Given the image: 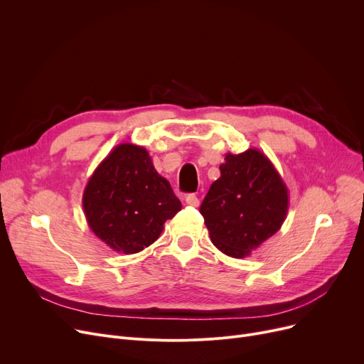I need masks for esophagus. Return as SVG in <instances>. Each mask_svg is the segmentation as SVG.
<instances>
[{
  "label": "esophagus",
  "mask_w": 364,
  "mask_h": 364,
  "mask_svg": "<svg viewBox=\"0 0 364 364\" xmlns=\"http://www.w3.org/2000/svg\"><path fill=\"white\" fill-rule=\"evenodd\" d=\"M186 203H187V205H190V206H195V208H198V206L200 205V200L198 199V196H196V195H187V196H186Z\"/></svg>",
  "instance_id": "obj_1"
}]
</instances>
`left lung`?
<instances>
[{
	"label": "left lung",
	"instance_id": "left-lung-1",
	"mask_svg": "<svg viewBox=\"0 0 364 364\" xmlns=\"http://www.w3.org/2000/svg\"><path fill=\"white\" fill-rule=\"evenodd\" d=\"M200 205V214L218 250L233 258L250 257L280 230L289 208L288 187L258 149L227 153Z\"/></svg>",
	"mask_w": 364,
	"mask_h": 364
}]
</instances>
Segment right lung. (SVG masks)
<instances>
[{
    "mask_svg": "<svg viewBox=\"0 0 364 364\" xmlns=\"http://www.w3.org/2000/svg\"><path fill=\"white\" fill-rule=\"evenodd\" d=\"M82 208L91 232L113 251L128 255L155 242L181 202L158 174L149 151L122 143L92 172Z\"/></svg>",
    "mask_w": 364,
    "mask_h": 364,
    "instance_id": "right-lung-1",
    "label": "right lung"
}]
</instances>
